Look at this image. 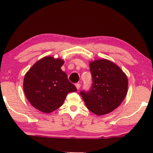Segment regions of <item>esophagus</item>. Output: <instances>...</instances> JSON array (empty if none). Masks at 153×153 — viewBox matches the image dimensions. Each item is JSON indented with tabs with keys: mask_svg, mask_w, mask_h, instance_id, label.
I'll use <instances>...</instances> for the list:
<instances>
[{
	"mask_svg": "<svg viewBox=\"0 0 153 153\" xmlns=\"http://www.w3.org/2000/svg\"><path fill=\"white\" fill-rule=\"evenodd\" d=\"M75 85H76L77 90H79V88H80V87H81V84H80V83H76V84H75Z\"/></svg>",
	"mask_w": 153,
	"mask_h": 153,
	"instance_id": "34e87169",
	"label": "esophagus"
}]
</instances>
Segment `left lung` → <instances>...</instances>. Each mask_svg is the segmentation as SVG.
<instances>
[{"label": "left lung", "instance_id": "left-lung-1", "mask_svg": "<svg viewBox=\"0 0 153 153\" xmlns=\"http://www.w3.org/2000/svg\"><path fill=\"white\" fill-rule=\"evenodd\" d=\"M92 85L89 91L80 92L87 108L98 116L111 112L126 96L128 80L121 69L106 59L90 63Z\"/></svg>", "mask_w": 153, "mask_h": 153}]
</instances>
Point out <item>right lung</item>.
I'll use <instances>...</instances> for the list:
<instances>
[{
	"instance_id": "obj_1",
	"label": "right lung",
	"mask_w": 153,
	"mask_h": 153,
	"mask_svg": "<svg viewBox=\"0 0 153 153\" xmlns=\"http://www.w3.org/2000/svg\"><path fill=\"white\" fill-rule=\"evenodd\" d=\"M64 61L51 56L33 65L24 76V91L29 102L44 113H51L62 106L69 93L76 91L60 68Z\"/></svg>"
}]
</instances>
